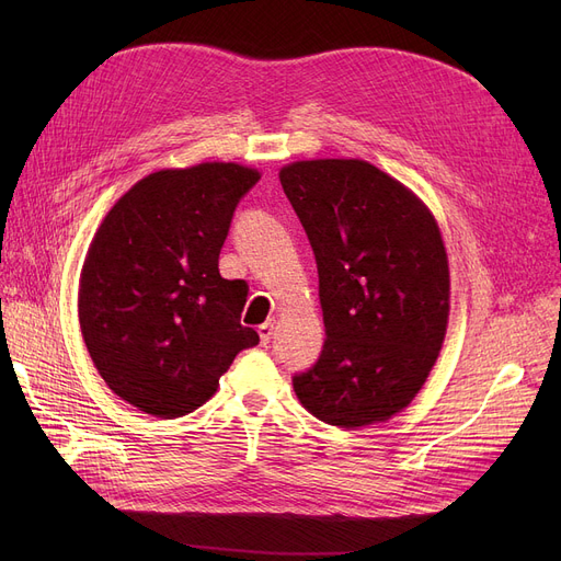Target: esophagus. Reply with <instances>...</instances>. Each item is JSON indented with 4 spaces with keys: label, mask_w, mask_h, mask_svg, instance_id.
I'll use <instances>...</instances> for the list:
<instances>
[{
    "label": "esophagus",
    "mask_w": 561,
    "mask_h": 561,
    "mask_svg": "<svg viewBox=\"0 0 561 561\" xmlns=\"http://www.w3.org/2000/svg\"><path fill=\"white\" fill-rule=\"evenodd\" d=\"M273 332H275V320H265L263 325H259V339L263 345H268L271 339H273Z\"/></svg>",
    "instance_id": "1"
}]
</instances>
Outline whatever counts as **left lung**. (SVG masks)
<instances>
[{
  "label": "left lung",
  "instance_id": "left-lung-1",
  "mask_svg": "<svg viewBox=\"0 0 561 561\" xmlns=\"http://www.w3.org/2000/svg\"><path fill=\"white\" fill-rule=\"evenodd\" d=\"M279 182L318 263L325 345L293 377L318 421L357 430L393 419L444 345L450 268L427 204L362 159L293 161Z\"/></svg>",
  "mask_w": 561,
  "mask_h": 561
}]
</instances>
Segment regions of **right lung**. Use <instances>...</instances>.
<instances>
[{
    "label": "right lung",
    "instance_id": "add662e5",
    "mask_svg": "<svg viewBox=\"0 0 561 561\" xmlns=\"http://www.w3.org/2000/svg\"><path fill=\"white\" fill-rule=\"evenodd\" d=\"M256 168L204 161L142 176L104 216L79 275V328L106 387L154 419L209 400L241 350L245 284L218 271Z\"/></svg>",
    "mask_w": 561,
    "mask_h": 561
}]
</instances>
